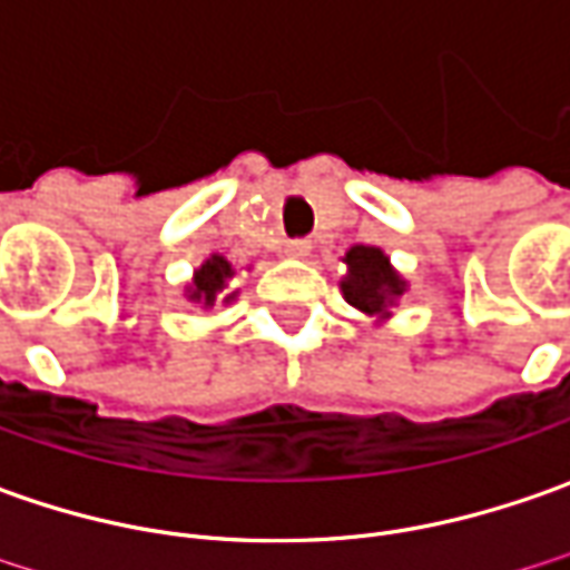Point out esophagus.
I'll return each mask as SVG.
<instances>
[{
    "label": "esophagus",
    "mask_w": 570,
    "mask_h": 570,
    "mask_svg": "<svg viewBox=\"0 0 570 570\" xmlns=\"http://www.w3.org/2000/svg\"><path fill=\"white\" fill-rule=\"evenodd\" d=\"M308 248H312L308 239H289V243L284 246V252L289 255V258H305V255H308Z\"/></svg>",
    "instance_id": "1"
}]
</instances>
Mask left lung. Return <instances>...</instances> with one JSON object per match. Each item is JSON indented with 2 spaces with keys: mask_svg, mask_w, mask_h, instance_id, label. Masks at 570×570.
Returning a JSON list of instances; mask_svg holds the SVG:
<instances>
[{
  "mask_svg": "<svg viewBox=\"0 0 570 570\" xmlns=\"http://www.w3.org/2000/svg\"><path fill=\"white\" fill-rule=\"evenodd\" d=\"M346 277L341 281L344 299L372 318H391V305L406 289V281L391 267V258L375 246H353L344 255Z\"/></svg>",
  "mask_w": 570,
  "mask_h": 570,
  "instance_id": "1",
  "label": "left lung"
}]
</instances>
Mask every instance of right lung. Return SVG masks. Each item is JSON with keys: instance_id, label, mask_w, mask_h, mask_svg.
<instances>
[{"instance_id": "obj_1", "label": "right lung", "mask_w": 570, "mask_h": 570, "mask_svg": "<svg viewBox=\"0 0 570 570\" xmlns=\"http://www.w3.org/2000/svg\"><path fill=\"white\" fill-rule=\"evenodd\" d=\"M233 265L226 262L224 255H210L205 265L195 271L191 284H188L186 296L191 303H198L202 308H214L217 303H229L236 293H226V284L233 281Z\"/></svg>"}]
</instances>
